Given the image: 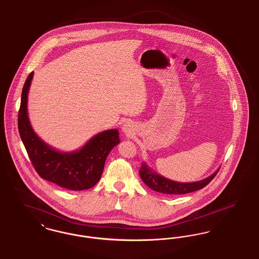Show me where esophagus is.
Instances as JSON below:
<instances>
[{"instance_id": "1", "label": "esophagus", "mask_w": 259, "mask_h": 259, "mask_svg": "<svg viewBox=\"0 0 259 259\" xmlns=\"http://www.w3.org/2000/svg\"><path fill=\"white\" fill-rule=\"evenodd\" d=\"M123 134H125L126 136H133L135 134V125L132 122H126L123 124L122 127Z\"/></svg>"}]
</instances>
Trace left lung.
Returning <instances> with one entry per match:
<instances>
[{
    "label": "left lung",
    "mask_w": 259,
    "mask_h": 259,
    "mask_svg": "<svg viewBox=\"0 0 259 259\" xmlns=\"http://www.w3.org/2000/svg\"><path fill=\"white\" fill-rule=\"evenodd\" d=\"M218 171L219 169L210 177H206L203 180L197 182L181 183L169 180L160 175H157L156 172L152 171V169L147 166L146 163H143L139 168V176L141 177L142 181L152 190L167 195H182L204 188V186H206L213 179V177L218 175Z\"/></svg>",
    "instance_id": "left-lung-1"
}]
</instances>
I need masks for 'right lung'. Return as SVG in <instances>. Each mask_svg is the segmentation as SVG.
Here are the masks:
<instances>
[{
    "label": "right lung",
    "instance_id": "obj_1",
    "mask_svg": "<svg viewBox=\"0 0 259 259\" xmlns=\"http://www.w3.org/2000/svg\"><path fill=\"white\" fill-rule=\"evenodd\" d=\"M33 75L31 72L24 82L18 111V132L31 163L41 178L62 188H92L101 177L110 151L120 143L118 131L109 130L96 135L76 152L62 153L52 148L34 133L28 119V91Z\"/></svg>",
    "mask_w": 259,
    "mask_h": 259
}]
</instances>
